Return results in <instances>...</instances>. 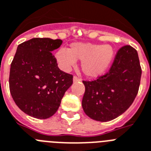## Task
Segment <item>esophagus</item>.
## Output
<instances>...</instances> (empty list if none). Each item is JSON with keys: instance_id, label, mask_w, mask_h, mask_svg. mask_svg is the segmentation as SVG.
<instances>
[{"instance_id": "obj_1", "label": "esophagus", "mask_w": 151, "mask_h": 151, "mask_svg": "<svg viewBox=\"0 0 151 151\" xmlns=\"http://www.w3.org/2000/svg\"><path fill=\"white\" fill-rule=\"evenodd\" d=\"M73 82H78V81H81V78H78V77H77V76H74L73 78Z\"/></svg>"}]
</instances>
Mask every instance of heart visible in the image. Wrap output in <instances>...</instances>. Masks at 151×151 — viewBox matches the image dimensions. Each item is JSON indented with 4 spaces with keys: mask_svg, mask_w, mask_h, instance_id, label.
Here are the masks:
<instances>
[{
    "mask_svg": "<svg viewBox=\"0 0 151 151\" xmlns=\"http://www.w3.org/2000/svg\"><path fill=\"white\" fill-rule=\"evenodd\" d=\"M115 50L110 45L75 42L68 50H60L56 57L61 67L68 70L75 64L76 60L82 61L81 69L85 75L97 78L103 74L111 65Z\"/></svg>",
    "mask_w": 151,
    "mask_h": 151,
    "instance_id": "1",
    "label": "heart"
}]
</instances>
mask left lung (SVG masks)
I'll return each mask as SVG.
<instances>
[{"label":"left lung","instance_id":"1","mask_svg":"<svg viewBox=\"0 0 151 151\" xmlns=\"http://www.w3.org/2000/svg\"><path fill=\"white\" fill-rule=\"evenodd\" d=\"M141 73L137 50L129 45L120 48L108 73L95 81H83L85 92L82 107L85 114L99 122L122 115L137 96Z\"/></svg>","mask_w":151,"mask_h":151}]
</instances>
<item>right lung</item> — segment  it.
<instances>
[{"label": "right lung", "instance_id": "1", "mask_svg": "<svg viewBox=\"0 0 151 151\" xmlns=\"http://www.w3.org/2000/svg\"><path fill=\"white\" fill-rule=\"evenodd\" d=\"M61 40L33 38L18 45L11 64L10 92L18 107L34 118L45 119L54 115L73 75L59 69L54 50Z\"/></svg>", "mask_w": 151, "mask_h": 151}]
</instances>
